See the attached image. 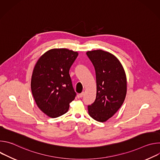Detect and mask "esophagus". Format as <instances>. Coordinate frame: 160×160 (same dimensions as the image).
<instances>
[{"instance_id":"esophagus-1","label":"esophagus","mask_w":160,"mask_h":160,"mask_svg":"<svg viewBox=\"0 0 160 160\" xmlns=\"http://www.w3.org/2000/svg\"><path fill=\"white\" fill-rule=\"evenodd\" d=\"M84 95H85V92H82V93H80V94H79V97H80V98H82V97H83Z\"/></svg>"}]
</instances>
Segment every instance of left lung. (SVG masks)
Segmentation results:
<instances>
[{"label":"left lung","mask_w":160,"mask_h":160,"mask_svg":"<svg viewBox=\"0 0 160 160\" xmlns=\"http://www.w3.org/2000/svg\"><path fill=\"white\" fill-rule=\"evenodd\" d=\"M92 62L96 75L97 93L94 102L88 106L89 115L105 122L118 111L127 94V77L118 59L106 51L86 52Z\"/></svg>","instance_id":"1"}]
</instances>
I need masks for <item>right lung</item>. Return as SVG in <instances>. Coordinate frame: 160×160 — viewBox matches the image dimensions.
<instances>
[{"mask_svg":"<svg viewBox=\"0 0 160 160\" xmlns=\"http://www.w3.org/2000/svg\"><path fill=\"white\" fill-rule=\"evenodd\" d=\"M78 55L68 49H52L42 55L34 66L32 92L38 108L51 118L64 115L75 98L69 71Z\"/></svg>","mask_w":160,"mask_h":160,"instance_id":"right-lung-1","label":"right lung"}]
</instances>
